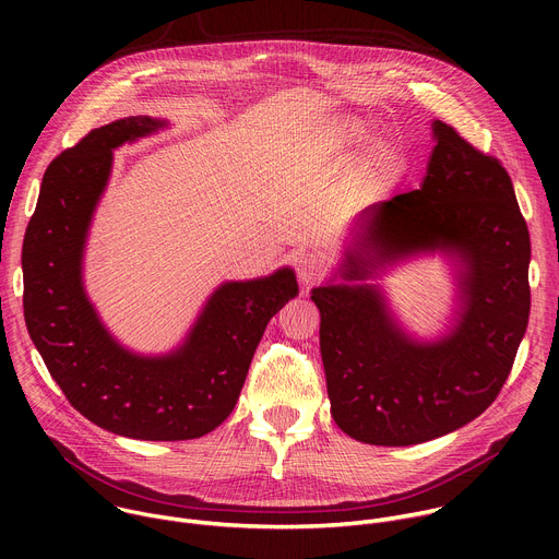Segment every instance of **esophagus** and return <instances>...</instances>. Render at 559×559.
Returning <instances> with one entry per match:
<instances>
[{
    "mask_svg": "<svg viewBox=\"0 0 559 559\" xmlns=\"http://www.w3.org/2000/svg\"><path fill=\"white\" fill-rule=\"evenodd\" d=\"M296 272H298V281L302 287L316 283L318 278H321L325 274V261L321 254H298L296 257Z\"/></svg>",
    "mask_w": 559,
    "mask_h": 559,
    "instance_id": "34e87169",
    "label": "esophagus"
}]
</instances>
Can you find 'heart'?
<instances>
[{
    "instance_id": "1",
    "label": "heart",
    "mask_w": 559,
    "mask_h": 559,
    "mask_svg": "<svg viewBox=\"0 0 559 559\" xmlns=\"http://www.w3.org/2000/svg\"><path fill=\"white\" fill-rule=\"evenodd\" d=\"M369 123L358 119V117H347L341 121L338 130H336V139L341 143V147H358L360 143H365L369 139ZM395 150H393V143L386 141V139H373L365 154H362V164H360V170L362 175L367 177H373L378 173H382L393 158Z\"/></svg>"
}]
</instances>
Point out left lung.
<instances>
[{"label": "left lung", "mask_w": 559, "mask_h": 559, "mask_svg": "<svg viewBox=\"0 0 559 559\" xmlns=\"http://www.w3.org/2000/svg\"><path fill=\"white\" fill-rule=\"evenodd\" d=\"M431 136L420 188L367 207L332 276L311 289L332 418L365 444H420L480 416L528 325L531 241L511 177L447 123L431 121ZM433 253L452 265L456 307L444 335L423 340L377 281Z\"/></svg>", "instance_id": "obj_1"}]
</instances>
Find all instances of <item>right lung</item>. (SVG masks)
<instances>
[{"label": "right lung", "mask_w": 559, "mask_h": 559, "mask_svg": "<svg viewBox=\"0 0 559 559\" xmlns=\"http://www.w3.org/2000/svg\"><path fill=\"white\" fill-rule=\"evenodd\" d=\"M168 126L126 117L61 152L41 179L22 252L26 328L68 403L110 433L154 442L201 438L231 414L270 318L298 296L287 265L225 281L166 354L134 352L106 328L86 292L84 261L112 152Z\"/></svg>", "instance_id": "right-lung-1"}]
</instances>
